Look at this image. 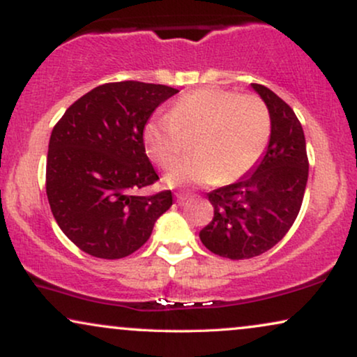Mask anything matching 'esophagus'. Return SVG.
Returning a JSON list of instances; mask_svg holds the SVG:
<instances>
[{"mask_svg":"<svg viewBox=\"0 0 357 357\" xmlns=\"http://www.w3.org/2000/svg\"><path fill=\"white\" fill-rule=\"evenodd\" d=\"M191 197H192V194L188 192V191H181V192L176 194V199H178V202H184V201H188V199H191Z\"/></svg>","mask_w":357,"mask_h":357,"instance_id":"1","label":"esophagus"}]
</instances>
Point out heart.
Wrapping results in <instances>:
<instances>
[{
	"label": "heart",
	"instance_id": "obj_1",
	"mask_svg": "<svg viewBox=\"0 0 357 357\" xmlns=\"http://www.w3.org/2000/svg\"><path fill=\"white\" fill-rule=\"evenodd\" d=\"M191 156L166 174L171 186L235 181L263 160L273 135V117L263 99L222 88H201L179 96L166 116L144 127L150 160L169 168L181 155L184 135L194 134Z\"/></svg>",
	"mask_w": 357,
	"mask_h": 357
}]
</instances>
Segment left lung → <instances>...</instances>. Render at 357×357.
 Listing matches in <instances>:
<instances>
[{"mask_svg": "<svg viewBox=\"0 0 357 357\" xmlns=\"http://www.w3.org/2000/svg\"><path fill=\"white\" fill-rule=\"evenodd\" d=\"M273 135L253 174L208 192L213 218L199 231L204 246L228 259H250L278 245L301 212L308 179L305 135L296 112L263 84Z\"/></svg>", "mask_w": 357, "mask_h": 357, "instance_id": "8db88e82", "label": "left lung"}]
</instances>
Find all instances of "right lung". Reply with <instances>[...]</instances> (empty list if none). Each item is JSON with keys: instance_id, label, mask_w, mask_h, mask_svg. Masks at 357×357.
<instances>
[{"instance_id": "right-lung-1", "label": "right lung", "mask_w": 357, "mask_h": 357, "mask_svg": "<svg viewBox=\"0 0 357 357\" xmlns=\"http://www.w3.org/2000/svg\"><path fill=\"white\" fill-rule=\"evenodd\" d=\"M178 89L142 82L106 83L66 109L49 142L45 189L61 231L84 253L126 258L144 246L171 191L139 196L158 181L144 127Z\"/></svg>"}]
</instances>
